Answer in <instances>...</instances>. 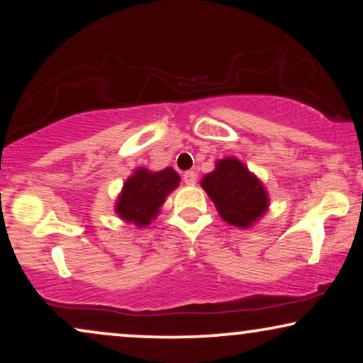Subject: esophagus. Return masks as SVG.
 I'll use <instances>...</instances> for the list:
<instances>
[{"instance_id": "esophagus-1", "label": "esophagus", "mask_w": 363, "mask_h": 363, "mask_svg": "<svg viewBox=\"0 0 363 363\" xmlns=\"http://www.w3.org/2000/svg\"><path fill=\"white\" fill-rule=\"evenodd\" d=\"M183 182L186 183V185H195L196 183V173L195 172H185V175H183Z\"/></svg>"}]
</instances>
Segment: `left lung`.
Masks as SVG:
<instances>
[{"label":"left lung","instance_id":"1","mask_svg":"<svg viewBox=\"0 0 363 363\" xmlns=\"http://www.w3.org/2000/svg\"><path fill=\"white\" fill-rule=\"evenodd\" d=\"M201 188L215 203L221 220L236 228H251L269 210L264 183L236 157L221 158L201 178Z\"/></svg>","mask_w":363,"mask_h":363}]
</instances>
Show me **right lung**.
I'll list each match as a JSON object with an SVG mask.
<instances>
[{
	"label": "right lung",
	"mask_w": 363,
	"mask_h": 363,
	"mask_svg": "<svg viewBox=\"0 0 363 363\" xmlns=\"http://www.w3.org/2000/svg\"><path fill=\"white\" fill-rule=\"evenodd\" d=\"M180 185V175L172 167L152 172L135 168L123 183L116 201V215L138 228L148 226L160 215L167 196Z\"/></svg>",
	"instance_id": "right-lung-1"
}]
</instances>
